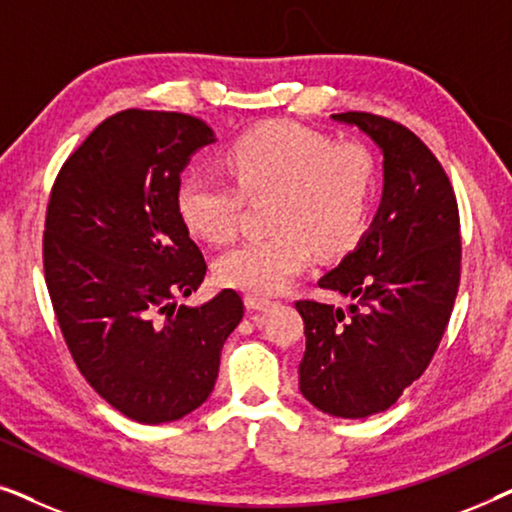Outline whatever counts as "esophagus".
<instances>
[{"mask_svg": "<svg viewBox=\"0 0 512 512\" xmlns=\"http://www.w3.org/2000/svg\"><path fill=\"white\" fill-rule=\"evenodd\" d=\"M244 303H247L249 310H254V312H270L272 307H275V300H268L261 296H247L244 298Z\"/></svg>", "mask_w": 512, "mask_h": 512, "instance_id": "esophagus-1", "label": "esophagus"}]
</instances>
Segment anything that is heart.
Here are the masks:
<instances>
[{
	"mask_svg": "<svg viewBox=\"0 0 512 512\" xmlns=\"http://www.w3.org/2000/svg\"><path fill=\"white\" fill-rule=\"evenodd\" d=\"M226 165L244 198L268 202L270 235L244 240L216 258L221 284L279 293L310 263L312 249L340 256L366 233L375 198V160L361 142H333L298 123L256 125L228 144ZM207 172L179 181L174 207L188 233L209 244L235 235L242 198Z\"/></svg>",
	"mask_w": 512,
	"mask_h": 512,
	"instance_id": "b5f03b06",
	"label": "heart"
}]
</instances>
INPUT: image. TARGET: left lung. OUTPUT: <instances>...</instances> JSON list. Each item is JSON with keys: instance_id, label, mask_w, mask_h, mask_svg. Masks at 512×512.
<instances>
[{"instance_id": "1", "label": "left lung", "mask_w": 512, "mask_h": 512, "mask_svg": "<svg viewBox=\"0 0 512 512\" xmlns=\"http://www.w3.org/2000/svg\"><path fill=\"white\" fill-rule=\"evenodd\" d=\"M380 146L384 188L368 233L321 289L347 307L298 300L305 321L300 394L342 419L391 408L429 366L461 277L459 209L443 165L405 125L366 111L333 114Z\"/></svg>"}]
</instances>
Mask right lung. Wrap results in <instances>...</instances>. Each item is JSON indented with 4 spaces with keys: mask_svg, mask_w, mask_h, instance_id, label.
I'll return each mask as SVG.
<instances>
[{
    "mask_svg": "<svg viewBox=\"0 0 512 512\" xmlns=\"http://www.w3.org/2000/svg\"><path fill=\"white\" fill-rule=\"evenodd\" d=\"M216 142L200 118L125 109L65 160L46 209L44 272L60 331L90 387L132 422H177L212 394L240 293L177 305L207 272L181 226V172Z\"/></svg>",
    "mask_w": 512,
    "mask_h": 512,
    "instance_id": "add662e5",
    "label": "right lung"
}]
</instances>
